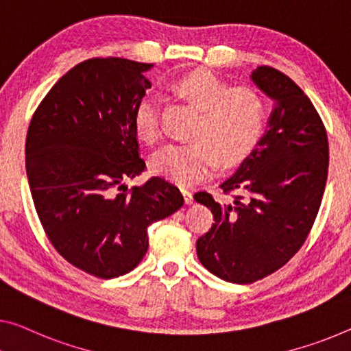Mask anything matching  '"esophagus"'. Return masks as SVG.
I'll return each mask as SVG.
<instances>
[{"label": "esophagus", "instance_id": "1", "mask_svg": "<svg viewBox=\"0 0 351 351\" xmlns=\"http://www.w3.org/2000/svg\"><path fill=\"white\" fill-rule=\"evenodd\" d=\"M180 191L183 194V199H185V204H188V206H190V204H193V193L188 191L186 188H182Z\"/></svg>", "mask_w": 351, "mask_h": 351}]
</instances>
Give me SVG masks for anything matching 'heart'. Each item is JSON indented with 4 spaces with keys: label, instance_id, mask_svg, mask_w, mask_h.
I'll list each match as a JSON object with an SVG mask.
<instances>
[{
    "label": "heart",
    "instance_id": "heart-1",
    "mask_svg": "<svg viewBox=\"0 0 351 351\" xmlns=\"http://www.w3.org/2000/svg\"><path fill=\"white\" fill-rule=\"evenodd\" d=\"M174 89L197 108L188 143L168 144L154 155L152 169L179 185L207 177L219 163L235 165L256 144L265 122V104L247 88H229L210 70H193L174 82ZM139 138L152 144L160 138L157 97L145 94L134 110Z\"/></svg>",
    "mask_w": 351,
    "mask_h": 351
}]
</instances>
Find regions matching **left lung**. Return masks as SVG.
Returning <instances> with one entry per match:
<instances>
[{
    "mask_svg": "<svg viewBox=\"0 0 351 351\" xmlns=\"http://www.w3.org/2000/svg\"><path fill=\"white\" fill-rule=\"evenodd\" d=\"M274 101L267 130L228 180L229 204L199 191L194 201L212 210L215 223L196 243L197 257L215 276L250 284L292 258L319 213L328 177V136L319 112L287 75L261 66L251 75Z\"/></svg>",
    "mask_w": 351,
    "mask_h": 351,
    "instance_id": "8db88e82",
    "label": "left lung"
}]
</instances>
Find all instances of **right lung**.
Segmentation results:
<instances>
[{"label": "right lung", "mask_w": 351, "mask_h": 351, "mask_svg": "<svg viewBox=\"0 0 351 351\" xmlns=\"http://www.w3.org/2000/svg\"><path fill=\"white\" fill-rule=\"evenodd\" d=\"M152 64L94 58L70 69L48 90L26 134V172L48 240L69 263L111 279L138 265L147 228L183 206L161 177L128 190L145 169L134 110Z\"/></svg>", "instance_id": "1"}]
</instances>
